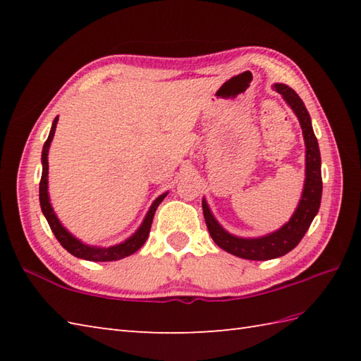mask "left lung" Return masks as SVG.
I'll list each match as a JSON object with an SVG mask.
<instances>
[{"label":"left lung","instance_id":"obj_1","mask_svg":"<svg viewBox=\"0 0 361 361\" xmlns=\"http://www.w3.org/2000/svg\"><path fill=\"white\" fill-rule=\"evenodd\" d=\"M274 90L278 91L282 97L286 99L287 104L299 119V124L302 128L304 141H305V185L301 202L298 204L293 217L290 219L288 224L283 225L279 231L268 234L259 239H240L228 234L221 228L208 208V204L203 200V214L206 220V226L212 237L221 250H225L231 255L250 259V260H268L274 257H281L287 255L288 251L293 250L296 245L301 242L304 234L307 233L310 224L315 219L319 209L321 195H323V178H321V155L317 136L313 133L310 114L305 109L304 102L301 101L295 90L283 85V83H276Z\"/></svg>","mask_w":361,"mask_h":361}]
</instances>
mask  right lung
Returning <instances> with one entry per match:
<instances>
[{"label": "right lung", "mask_w": 361, "mask_h": 361, "mask_svg": "<svg viewBox=\"0 0 361 361\" xmlns=\"http://www.w3.org/2000/svg\"><path fill=\"white\" fill-rule=\"evenodd\" d=\"M57 121H59V118L54 119L48 140H46V142L43 145V152H42L43 172H42V180H40V189H38L40 190L42 211L44 214L46 220H48L54 235H56V239L60 242V245H62V247L68 252H71V255L75 257L91 260V262H110V260H119L122 257L133 255V252L140 250L144 245V242L147 240L153 216H155V211L159 206V203L164 200L166 194L159 195L157 200L153 202V204L150 206L147 216H145L140 229H137V231L132 237H130V239H127L124 243L114 245V247H110V248H96V247H88V245L82 243L80 240L75 239V237H73L62 225H60L59 219L56 217V214H54V211L51 208L49 197H48V152H49V145H51V141L54 137V133H56Z\"/></svg>", "instance_id": "obj_1"}]
</instances>
